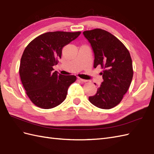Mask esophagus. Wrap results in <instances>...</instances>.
Segmentation results:
<instances>
[{
	"mask_svg": "<svg viewBox=\"0 0 154 154\" xmlns=\"http://www.w3.org/2000/svg\"><path fill=\"white\" fill-rule=\"evenodd\" d=\"M78 79L80 81H81L82 82H87V80L83 79H81V78H78Z\"/></svg>",
	"mask_w": 154,
	"mask_h": 154,
	"instance_id": "obj_1",
	"label": "esophagus"
}]
</instances>
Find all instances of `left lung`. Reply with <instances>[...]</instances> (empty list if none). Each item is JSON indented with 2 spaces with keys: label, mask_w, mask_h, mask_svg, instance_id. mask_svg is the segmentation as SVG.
<instances>
[{
  "label": "left lung",
  "mask_w": 154,
  "mask_h": 154,
  "mask_svg": "<svg viewBox=\"0 0 154 154\" xmlns=\"http://www.w3.org/2000/svg\"><path fill=\"white\" fill-rule=\"evenodd\" d=\"M94 53V67L100 65L103 81L96 95L90 96L96 107L110 109L120 103L127 92L133 75L132 60L128 49L114 35L105 30L96 29L84 31Z\"/></svg>",
  "instance_id": "1"
}]
</instances>
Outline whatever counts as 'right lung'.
I'll return each instance as SVG.
<instances>
[{
	"label": "right lung",
	"mask_w": 154,
	"mask_h": 154,
	"mask_svg": "<svg viewBox=\"0 0 154 154\" xmlns=\"http://www.w3.org/2000/svg\"><path fill=\"white\" fill-rule=\"evenodd\" d=\"M81 32L56 31L39 35L26 47L21 57L19 75L27 96L42 109L54 108L66 99L68 89L76 81L75 75H63L53 66L58 64L62 49Z\"/></svg>",
	"instance_id": "obj_1"
}]
</instances>
